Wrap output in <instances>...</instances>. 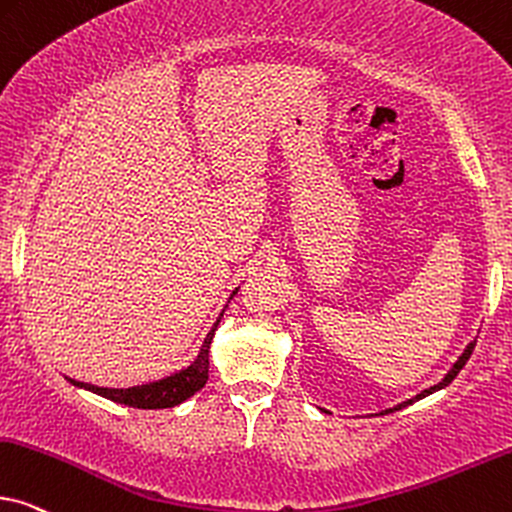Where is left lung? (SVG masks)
I'll list each match as a JSON object with an SVG mask.
<instances>
[{"mask_svg":"<svg viewBox=\"0 0 512 512\" xmlns=\"http://www.w3.org/2000/svg\"><path fill=\"white\" fill-rule=\"evenodd\" d=\"M473 348H475V341L473 343H468L466 345V350H463V353L459 355V360L454 362V367H451L447 374H444V378L440 383H435V386H430V388H426L423 390V393H418L416 397H411V400H407V402H402V404H395L393 409H386V411H381V414H390V411H397V409H402V407H409V404H414L416 400H423V397H428V395H433V393H437V390H442V388H447L451 381H454L456 376H459V371L466 367V362H468V357L473 355Z\"/></svg>","mask_w":512,"mask_h":512,"instance_id":"8db88e82","label":"left lung"}]
</instances>
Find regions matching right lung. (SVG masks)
Here are the masks:
<instances>
[{
	"instance_id": "add662e5",
	"label": "right lung",
	"mask_w": 512,
	"mask_h": 512,
	"mask_svg": "<svg viewBox=\"0 0 512 512\" xmlns=\"http://www.w3.org/2000/svg\"><path fill=\"white\" fill-rule=\"evenodd\" d=\"M237 289L232 291L230 298H235ZM230 298H228V303H230ZM225 308H228V305H225ZM225 308L221 310V315L216 317L214 327L209 329V334H207V338H204L202 348H199L195 360H192L188 367H183V369L174 371V374L159 378V381H150V383H143V386H131V388H101V386H94V383L75 381V378H68V381L75 388L89 390V393H96V395L105 397V400H112L117 404H126V407H136V409L176 407V404H181L188 400V397L195 395L197 390H202L204 383H207L211 338H214V334H216L218 322H221Z\"/></svg>"
}]
</instances>
